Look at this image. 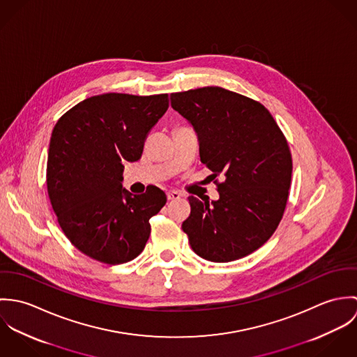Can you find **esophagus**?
I'll return each mask as SVG.
<instances>
[{"label":"esophagus","mask_w":357,"mask_h":357,"mask_svg":"<svg viewBox=\"0 0 357 357\" xmlns=\"http://www.w3.org/2000/svg\"><path fill=\"white\" fill-rule=\"evenodd\" d=\"M183 195L178 192V191H169L167 192V199L169 201H176V199H180Z\"/></svg>","instance_id":"1"}]
</instances>
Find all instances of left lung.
<instances>
[{"label":"left lung","mask_w":357,"mask_h":357,"mask_svg":"<svg viewBox=\"0 0 357 357\" xmlns=\"http://www.w3.org/2000/svg\"><path fill=\"white\" fill-rule=\"evenodd\" d=\"M172 107L199 137L201 162L213 172L218 201L188 197L181 228L192 250L213 262L252 255L276 231L289 199L293 159L271 112L220 86L170 95Z\"/></svg>","instance_id":"left-lung-1"}]
</instances>
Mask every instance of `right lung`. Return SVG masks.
<instances>
[{
    "mask_svg": "<svg viewBox=\"0 0 357 357\" xmlns=\"http://www.w3.org/2000/svg\"><path fill=\"white\" fill-rule=\"evenodd\" d=\"M167 107V93H104L78 102L54 125L48 195L61 231L81 253L116 265L144 250L150 218L166 204V194L155 185L140 195L128 192L123 163L142 158Z\"/></svg>",
    "mask_w": 357,
    "mask_h": 357,
    "instance_id": "add662e5",
    "label": "right lung"
}]
</instances>
